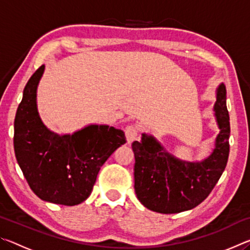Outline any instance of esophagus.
Masks as SVG:
<instances>
[{"mask_svg":"<svg viewBox=\"0 0 250 250\" xmlns=\"http://www.w3.org/2000/svg\"><path fill=\"white\" fill-rule=\"evenodd\" d=\"M125 137H126V141L129 143H131L132 141H134L135 139L138 138V134H139V129L137 125H129L125 126Z\"/></svg>","mask_w":250,"mask_h":250,"instance_id":"34e87169","label":"esophagus"}]
</instances>
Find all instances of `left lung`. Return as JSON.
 <instances>
[{"instance_id": "1", "label": "left lung", "mask_w": 250, "mask_h": 250, "mask_svg": "<svg viewBox=\"0 0 250 250\" xmlns=\"http://www.w3.org/2000/svg\"><path fill=\"white\" fill-rule=\"evenodd\" d=\"M215 117L219 133L211 154L201 162H188L167 153L152 137L142 134L132 143L134 153V189L146 208L162 214L192 209L209 195L225 170L229 155V115L226 88H217Z\"/></svg>"}]
</instances>
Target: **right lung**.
Returning <instances> with one entry per match:
<instances>
[{"mask_svg": "<svg viewBox=\"0 0 250 250\" xmlns=\"http://www.w3.org/2000/svg\"><path fill=\"white\" fill-rule=\"evenodd\" d=\"M44 69L42 65L29 78L16 111L15 156L29 188L41 200L78 205L90 195L103 164L126 142L125 135L104 125H90L64 135L46 128L36 104Z\"/></svg>", "mask_w": 250, "mask_h": 250, "instance_id": "add662e5", "label": "right lung"}]
</instances>
